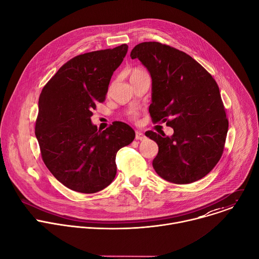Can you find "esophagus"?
Returning <instances> with one entry per match:
<instances>
[{
    "mask_svg": "<svg viewBox=\"0 0 259 259\" xmlns=\"http://www.w3.org/2000/svg\"><path fill=\"white\" fill-rule=\"evenodd\" d=\"M135 139L136 140H144L145 139V135L142 132H140V131H136L135 132Z\"/></svg>",
    "mask_w": 259,
    "mask_h": 259,
    "instance_id": "34e87169",
    "label": "esophagus"
}]
</instances>
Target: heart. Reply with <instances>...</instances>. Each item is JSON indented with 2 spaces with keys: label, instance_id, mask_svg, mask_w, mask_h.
<instances>
[{
  "label": "heart",
  "instance_id": "obj_1",
  "mask_svg": "<svg viewBox=\"0 0 259 259\" xmlns=\"http://www.w3.org/2000/svg\"><path fill=\"white\" fill-rule=\"evenodd\" d=\"M145 71L143 70V69H141V68H134L132 71H131V73H130V80L132 81V80H134V79H136V78H138V77H140V76H142V75H145ZM127 116L131 119V120H135V119H137V117H138V112L136 109H130V110H128V113H127Z\"/></svg>",
  "mask_w": 259,
  "mask_h": 259
}]
</instances>
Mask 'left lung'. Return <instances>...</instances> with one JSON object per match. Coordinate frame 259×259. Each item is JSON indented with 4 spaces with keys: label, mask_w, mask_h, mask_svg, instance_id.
Segmentation results:
<instances>
[{
    "label": "left lung",
    "mask_w": 259,
    "mask_h": 259,
    "mask_svg": "<svg viewBox=\"0 0 259 259\" xmlns=\"http://www.w3.org/2000/svg\"><path fill=\"white\" fill-rule=\"evenodd\" d=\"M130 56L151 73L153 123H166L174 130L171 137L162 131L145 132L159 146L154 169L177 184L203 178L223 156L229 129L217 83L193 57L166 44L140 43Z\"/></svg>",
    "instance_id": "obj_1"
}]
</instances>
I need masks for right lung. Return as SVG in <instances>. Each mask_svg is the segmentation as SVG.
I'll list each match as a JSON object with an SVG mask.
<instances>
[{
	"instance_id": "obj_1",
	"label": "right lung",
	"mask_w": 259,
	"mask_h": 259,
	"mask_svg": "<svg viewBox=\"0 0 259 259\" xmlns=\"http://www.w3.org/2000/svg\"><path fill=\"white\" fill-rule=\"evenodd\" d=\"M128 46L77 55L64 63L42 89L34 133L42 159L64 187L94 194L117 173L116 156L130 144L134 130L114 122L103 131L91 123L92 110L105 100L109 81Z\"/></svg>"
}]
</instances>
